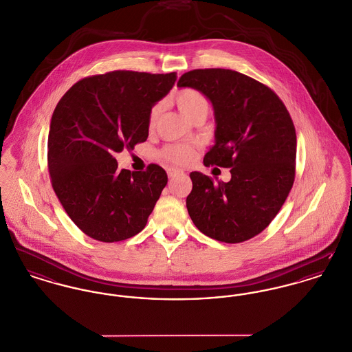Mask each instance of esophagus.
<instances>
[{
    "instance_id": "34e87169",
    "label": "esophagus",
    "mask_w": 352,
    "mask_h": 352,
    "mask_svg": "<svg viewBox=\"0 0 352 352\" xmlns=\"http://www.w3.org/2000/svg\"><path fill=\"white\" fill-rule=\"evenodd\" d=\"M181 174H182V171H181V170H178V168H168V170H167V175H168V178L178 177V175H181Z\"/></svg>"
}]
</instances>
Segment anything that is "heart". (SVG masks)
Returning <instances> with one entry per match:
<instances>
[{
	"instance_id": "b5f03b06",
	"label": "heart",
	"mask_w": 352,
	"mask_h": 352,
	"mask_svg": "<svg viewBox=\"0 0 352 352\" xmlns=\"http://www.w3.org/2000/svg\"><path fill=\"white\" fill-rule=\"evenodd\" d=\"M175 103L178 106V109H181V112L190 119L194 115L199 113V112H209V102L206 99V96L194 89V88H184L181 91L177 92L175 95ZM161 112V106L157 104L154 106L153 109L150 111V116H148V123L150 126H154L158 116ZM194 151L189 146L185 144H171L167 146L162 150V157L171 161V162L182 163L189 162L190 160L192 158Z\"/></svg>"
}]
</instances>
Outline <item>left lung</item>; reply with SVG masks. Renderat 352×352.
Here are the masks:
<instances>
[{"label":"left lung","instance_id":"obj_1","mask_svg":"<svg viewBox=\"0 0 352 352\" xmlns=\"http://www.w3.org/2000/svg\"><path fill=\"white\" fill-rule=\"evenodd\" d=\"M177 87L202 92L214 111V144L204 164L232 168L226 184L190 174V218L210 239L246 241L271 223L292 189L298 142L289 112L271 88L232 69H194Z\"/></svg>","mask_w":352,"mask_h":352}]
</instances>
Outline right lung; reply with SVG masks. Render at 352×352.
I'll list each match as a JSON object with an SVG mask.
<instances>
[{"instance_id": "obj_1", "label": "right lung", "mask_w": 352, "mask_h": 352, "mask_svg": "<svg viewBox=\"0 0 352 352\" xmlns=\"http://www.w3.org/2000/svg\"><path fill=\"white\" fill-rule=\"evenodd\" d=\"M177 74L113 71L78 81L60 99L51 119L48 168L67 214L91 239L116 243L147 223L167 174L119 170L113 158L148 136V116Z\"/></svg>"}]
</instances>
